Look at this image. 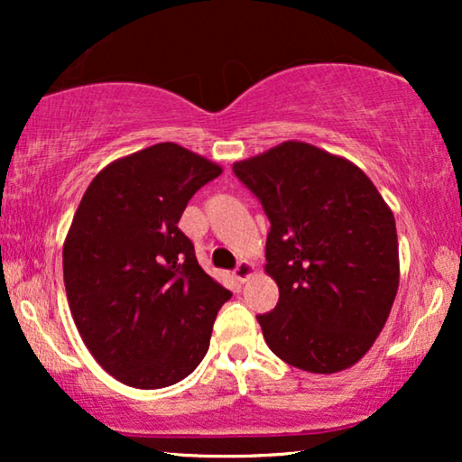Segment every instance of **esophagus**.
<instances>
[{
	"label": "esophagus",
	"instance_id": "obj_1",
	"mask_svg": "<svg viewBox=\"0 0 462 462\" xmlns=\"http://www.w3.org/2000/svg\"><path fill=\"white\" fill-rule=\"evenodd\" d=\"M233 275H236L237 282H248L252 275H254V264L248 263V261H239L236 271H233Z\"/></svg>",
	"mask_w": 462,
	"mask_h": 462
}]
</instances>
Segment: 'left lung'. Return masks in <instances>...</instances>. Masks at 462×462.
Returning <instances> with one entry per match:
<instances>
[{"label":"left lung","instance_id":"1","mask_svg":"<svg viewBox=\"0 0 462 462\" xmlns=\"http://www.w3.org/2000/svg\"><path fill=\"white\" fill-rule=\"evenodd\" d=\"M233 172L271 223L264 271L280 300L256 315L269 349L315 374L351 368L374 345L400 286L391 208L356 163L309 143H282Z\"/></svg>","mask_w":462,"mask_h":462}]
</instances>
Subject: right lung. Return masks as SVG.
<instances>
[{"label": "right lung", "instance_id": "1", "mask_svg": "<svg viewBox=\"0 0 462 462\" xmlns=\"http://www.w3.org/2000/svg\"><path fill=\"white\" fill-rule=\"evenodd\" d=\"M223 168L174 143L116 160L94 176L62 248L75 326L119 383L162 389L208 353L231 292L195 258L179 220Z\"/></svg>", "mask_w": 462, "mask_h": 462}]
</instances>
